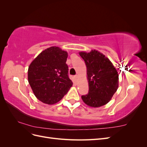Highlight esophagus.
<instances>
[{"label": "esophagus", "mask_w": 147, "mask_h": 147, "mask_svg": "<svg viewBox=\"0 0 147 147\" xmlns=\"http://www.w3.org/2000/svg\"><path fill=\"white\" fill-rule=\"evenodd\" d=\"M75 78L76 79V80H77L78 78V75H75Z\"/></svg>", "instance_id": "esophagus-1"}]
</instances>
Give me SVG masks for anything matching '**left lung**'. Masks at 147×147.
<instances>
[{"label": "left lung", "instance_id": "left-lung-1", "mask_svg": "<svg viewBox=\"0 0 147 147\" xmlns=\"http://www.w3.org/2000/svg\"><path fill=\"white\" fill-rule=\"evenodd\" d=\"M87 68L89 91L82 96L83 102L92 107L107 104L118 88V74L113 64L105 55L97 50L80 52Z\"/></svg>", "mask_w": 147, "mask_h": 147}]
</instances>
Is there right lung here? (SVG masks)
<instances>
[{
    "label": "right lung",
    "mask_w": 147,
    "mask_h": 147,
    "mask_svg": "<svg viewBox=\"0 0 147 147\" xmlns=\"http://www.w3.org/2000/svg\"><path fill=\"white\" fill-rule=\"evenodd\" d=\"M67 56V52L51 47L40 53L30 64L29 83L35 97L43 103H57L72 86L65 63Z\"/></svg>",
    "instance_id": "add662e5"
}]
</instances>
